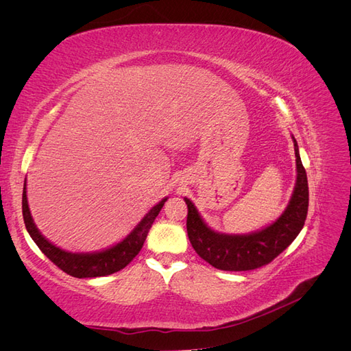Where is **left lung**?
Instances as JSON below:
<instances>
[{"label": "left lung", "instance_id": "left-lung-1", "mask_svg": "<svg viewBox=\"0 0 351 351\" xmlns=\"http://www.w3.org/2000/svg\"><path fill=\"white\" fill-rule=\"evenodd\" d=\"M297 178L291 199L281 217L272 224L249 234H226L208 227L192 200L187 205V236L199 256L222 271H250L268 265L290 246L302 231L307 206L309 187L306 169L302 164L299 146L293 137Z\"/></svg>", "mask_w": 351, "mask_h": 351}]
</instances>
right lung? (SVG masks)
Returning a JSON list of instances; mask_svg holds the SVG:
<instances>
[{
	"instance_id": "right-lung-1",
	"label": "right lung",
	"mask_w": 351,
	"mask_h": 351,
	"mask_svg": "<svg viewBox=\"0 0 351 351\" xmlns=\"http://www.w3.org/2000/svg\"><path fill=\"white\" fill-rule=\"evenodd\" d=\"M168 197H164L159 204H156L149 212H147L143 219L133 228V231L124 240L117 243L112 247L92 253H73L62 250L40 234L35 226L34 218L30 215L26 195V183L23 186L22 208L27 232L30 234L32 240L36 243V246L51 262H54L61 271H64L66 274L71 275V277L95 278L105 277V275H111L117 271H120L125 268L127 265L136 258V254L141 252L147 232H149L155 218L158 217L159 210L162 209Z\"/></svg>"
}]
</instances>
